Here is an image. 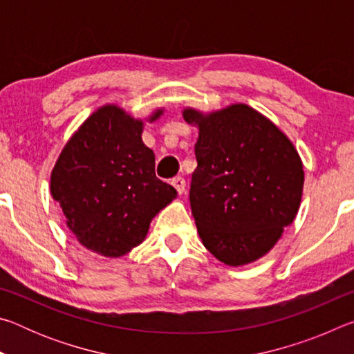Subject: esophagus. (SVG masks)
<instances>
[{"mask_svg":"<svg viewBox=\"0 0 354 354\" xmlns=\"http://www.w3.org/2000/svg\"><path fill=\"white\" fill-rule=\"evenodd\" d=\"M171 185L178 190L179 195H183L184 192H185V181H184V178H181V176L173 178V179H171Z\"/></svg>","mask_w":354,"mask_h":354,"instance_id":"esophagus-1","label":"esophagus"}]
</instances>
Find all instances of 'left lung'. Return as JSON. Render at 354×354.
Wrapping results in <instances>:
<instances>
[{"mask_svg":"<svg viewBox=\"0 0 354 354\" xmlns=\"http://www.w3.org/2000/svg\"><path fill=\"white\" fill-rule=\"evenodd\" d=\"M183 117L200 129L189 198L203 245L226 266L257 261L297 217L304 184L298 151L247 104L211 113L187 107Z\"/></svg>","mask_w":354,"mask_h":354,"instance_id":"left-lung-1","label":"left lung"}]
</instances>
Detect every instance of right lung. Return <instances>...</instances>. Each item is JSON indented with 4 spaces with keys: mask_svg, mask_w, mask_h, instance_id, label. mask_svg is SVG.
<instances>
[{
    "mask_svg": "<svg viewBox=\"0 0 354 354\" xmlns=\"http://www.w3.org/2000/svg\"><path fill=\"white\" fill-rule=\"evenodd\" d=\"M142 131V120L122 107H100L71 136L51 171V195L68 230L101 256L120 257L140 245L156 214L176 198L175 187L156 178L154 153Z\"/></svg>",
    "mask_w": 354,
    "mask_h": 354,
    "instance_id": "obj_1",
    "label": "right lung"
}]
</instances>
